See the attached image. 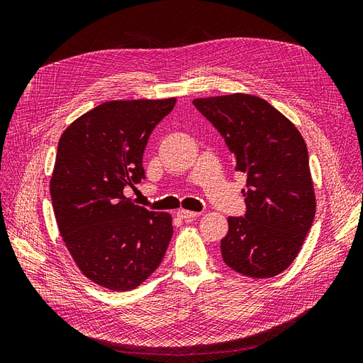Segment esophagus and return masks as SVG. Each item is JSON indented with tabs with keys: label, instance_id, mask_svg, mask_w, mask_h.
Returning <instances> with one entry per match:
<instances>
[{
	"label": "esophagus",
	"instance_id": "34e87169",
	"mask_svg": "<svg viewBox=\"0 0 363 363\" xmlns=\"http://www.w3.org/2000/svg\"><path fill=\"white\" fill-rule=\"evenodd\" d=\"M200 213L199 212H192V211H184V208H182V211L177 212V216L182 218V219H194L199 216Z\"/></svg>",
	"mask_w": 363,
	"mask_h": 363
}]
</instances>
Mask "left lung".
Instances as JSON below:
<instances>
[{"label": "left lung", "mask_w": 363, "mask_h": 363, "mask_svg": "<svg viewBox=\"0 0 363 363\" xmlns=\"http://www.w3.org/2000/svg\"><path fill=\"white\" fill-rule=\"evenodd\" d=\"M194 106L224 138L236 171L247 174V212L228 216L224 263L252 279L277 276L298 256L315 218L306 142L286 116L255 95L196 98Z\"/></svg>", "instance_id": "8db88e82"}]
</instances>
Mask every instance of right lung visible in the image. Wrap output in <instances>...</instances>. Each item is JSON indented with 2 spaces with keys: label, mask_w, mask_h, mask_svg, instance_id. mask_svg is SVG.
<instances>
[{
  "label": "right lung",
  "mask_w": 363,
  "mask_h": 363,
  "mask_svg": "<svg viewBox=\"0 0 363 363\" xmlns=\"http://www.w3.org/2000/svg\"><path fill=\"white\" fill-rule=\"evenodd\" d=\"M174 106L175 98L107 101L59 140L50 180L59 232L75 265L103 288H138L167 252L171 215L136 206L124 188L145 179L148 138Z\"/></svg>",
  "instance_id": "obj_1"
}]
</instances>
